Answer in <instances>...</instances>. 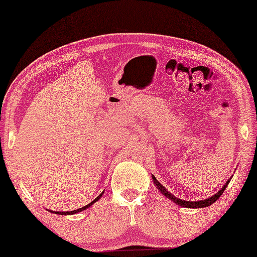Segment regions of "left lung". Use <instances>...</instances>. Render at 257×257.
<instances>
[{"label": "left lung", "mask_w": 257, "mask_h": 257, "mask_svg": "<svg viewBox=\"0 0 257 257\" xmlns=\"http://www.w3.org/2000/svg\"><path fill=\"white\" fill-rule=\"evenodd\" d=\"M153 181L156 182V186L158 188H159V191L163 193V194L165 195V196H167L168 199H171L172 201H174L175 203H178L179 206H181V207H187V208H203V207H208V206H210V205H213L214 202L216 201L217 199L220 198L221 195H222V193L224 192V189H226V187L228 186V184H229V181L230 180H228L227 182H226V185L223 186L222 188L220 189L219 192L216 193V194H214L212 198H209V199H205V200H200V201H185V200H181V199H178L177 196H174V195H172L170 192L167 191L166 188L164 187L163 185L160 184L159 181L157 180L156 179V177H154L153 175Z\"/></svg>", "instance_id": "left-lung-1"}]
</instances>
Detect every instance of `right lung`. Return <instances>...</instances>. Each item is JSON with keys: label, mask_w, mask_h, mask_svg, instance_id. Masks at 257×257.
Instances as JSON below:
<instances>
[{"label": "right lung", "mask_w": 257, "mask_h": 257, "mask_svg": "<svg viewBox=\"0 0 257 257\" xmlns=\"http://www.w3.org/2000/svg\"><path fill=\"white\" fill-rule=\"evenodd\" d=\"M101 194H103V193H101ZM101 194H99V196H97L96 199L93 200L92 202H90L89 205H86V206H84V207H82V208H79V209H76V210H72V212H54V213H56V214H61V215H69V214H76V213H78V212H82V210H85L86 208H89V207L92 205L93 202H96V201H98V200L100 199V196H101Z\"/></svg>", "instance_id": "right-lung-1"}]
</instances>
